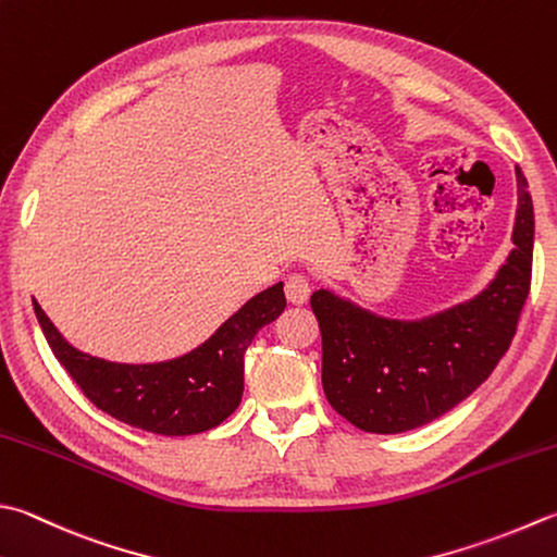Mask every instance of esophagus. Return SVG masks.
Instances as JSON below:
<instances>
[{"label": "esophagus", "instance_id": "34e87169", "mask_svg": "<svg viewBox=\"0 0 557 557\" xmlns=\"http://www.w3.org/2000/svg\"><path fill=\"white\" fill-rule=\"evenodd\" d=\"M285 294H287V301L289 304H304L309 299L311 294V285L309 280L304 275H289L285 280Z\"/></svg>", "mask_w": 557, "mask_h": 557}]
</instances>
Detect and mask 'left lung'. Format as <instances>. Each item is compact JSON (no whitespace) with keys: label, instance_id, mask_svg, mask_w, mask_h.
<instances>
[{"label":"left lung","instance_id":"1","mask_svg":"<svg viewBox=\"0 0 557 557\" xmlns=\"http://www.w3.org/2000/svg\"><path fill=\"white\" fill-rule=\"evenodd\" d=\"M515 248L473 299L418 321L384 319L329 289L311 294L321 325L323 391L355 428L398 434L459 406L493 374L531 287L533 202L517 171Z\"/></svg>","mask_w":557,"mask_h":557}]
</instances>
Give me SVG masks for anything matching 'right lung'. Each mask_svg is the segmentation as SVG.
Listing matches in <instances>:
<instances>
[{
    "mask_svg": "<svg viewBox=\"0 0 557 557\" xmlns=\"http://www.w3.org/2000/svg\"><path fill=\"white\" fill-rule=\"evenodd\" d=\"M277 282L207 337L193 352L157 364H120L72 347L33 299L38 323L58 362L98 410L151 434L185 437L222 424L244 396V355L256 333L285 311Z\"/></svg>",
    "mask_w": 557,
    "mask_h": 557,
    "instance_id": "right-lung-1",
    "label": "right lung"
}]
</instances>
